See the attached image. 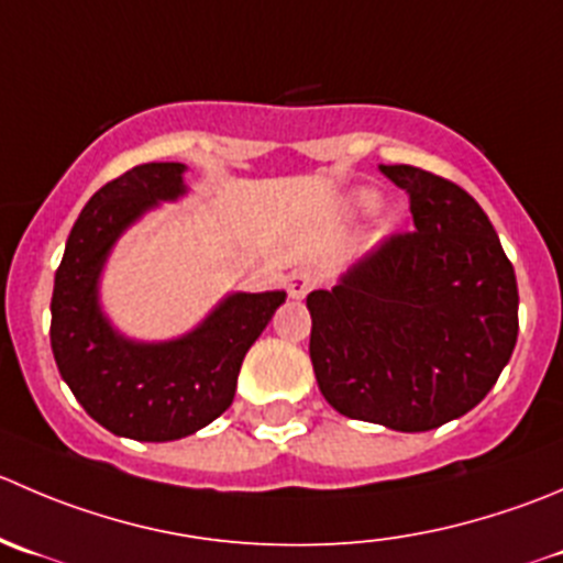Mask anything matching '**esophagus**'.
<instances>
[{
  "mask_svg": "<svg viewBox=\"0 0 563 563\" xmlns=\"http://www.w3.org/2000/svg\"><path fill=\"white\" fill-rule=\"evenodd\" d=\"M316 283H319L316 272L297 269L291 272V277H288V294H291V299H305L310 291H313Z\"/></svg>",
  "mask_w": 563,
  "mask_h": 563,
  "instance_id": "1",
  "label": "esophagus"
}]
</instances>
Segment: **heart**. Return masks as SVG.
<instances>
[{
	"instance_id": "1",
	"label": "heart",
	"mask_w": 563,
	"mask_h": 563,
	"mask_svg": "<svg viewBox=\"0 0 563 563\" xmlns=\"http://www.w3.org/2000/svg\"><path fill=\"white\" fill-rule=\"evenodd\" d=\"M374 203H376V195L368 192V189H357V192L349 198V209H354V211H365V209H371Z\"/></svg>"
}]
</instances>
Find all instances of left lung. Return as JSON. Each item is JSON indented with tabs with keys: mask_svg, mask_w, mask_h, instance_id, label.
<instances>
[{
	"mask_svg": "<svg viewBox=\"0 0 563 563\" xmlns=\"http://www.w3.org/2000/svg\"><path fill=\"white\" fill-rule=\"evenodd\" d=\"M379 170L409 192L415 231L308 294L310 363L346 418L429 432L471 412L509 363L517 277L465 189L420 167Z\"/></svg>",
	"mask_w": 563,
	"mask_h": 563,
	"instance_id": "obj_1",
	"label": "left lung"
}]
</instances>
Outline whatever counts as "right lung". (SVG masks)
<instances>
[{
	"instance_id": "add662e5",
	"label": "right lung",
	"mask_w": 563,
	"mask_h": 563,
	"mask_svg": "<svg viewBox=\"0 0 563 563\" xmlns=\"http://www.w3.org/2000/svg\"><path fill=\"white\" fill-rule=\"evenodd\" d=\"M187 165H136L98 189L54 275L52 352L59 376L96 423L118 438L167 443L195 434L233 401L239 368L286 291H233L170 341H136L109 321L101 275L118 239L159 203L189 192Z\"/></svg>"
}]
</instances>
